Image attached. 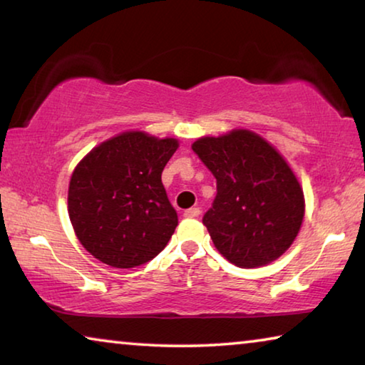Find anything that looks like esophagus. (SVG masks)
I'll use <instances>...</instances> for the list:
<instances>
[{
  "mask_svg": "<svg viewBox=\"0 0 365 365\" xmlns=\"http://www.w3.org/2000/svg\"><path fill=\"white\" fill-rule=\"evenodd\" d=\"M183 215L185 217H197V215H200V207H190V209H187V211L183 212Z\"/></svg>",
  "mask_w": 365,
  "mask_h": 365,
  "instance_id": "obj_1",
  "label": "esophagus"
}]
</instances>
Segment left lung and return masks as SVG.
<instances>
[{"instance_id": "left-lung-1", "label": "left lung", "mask_w": 365, "mask_h": 365, "mask_svg": "<svg viewBox=\"0 0 365 365\" xmlns=\"http://www.w3.org/2000/svg\"><path fill=\"white\" fill-rule=\"evenodd\" d=\"M191 148L217 180L202 224L220 255L243 269L280 257L304 217V195L287 160L250 130L200 138Z\"/></svg>"}]
</instances>
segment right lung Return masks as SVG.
Segmentation results:
<instances>
[{"label":"right lung","mask_w":365,"mask_h":365,"mask_svg":"<svg viewBox=\"0 0 365 365\" xmlns=\"http://www.w3.org/2000/svg\"><path fill=\"white\" fill-rule=\"evenodd\" d=\"M177 148L175 138L125 132L80 160L67 209L78 242L98 261L137 267L169 243L178 217L160 175Z\"/></svg>","instance_id":"obj_1"}]
</instances>
